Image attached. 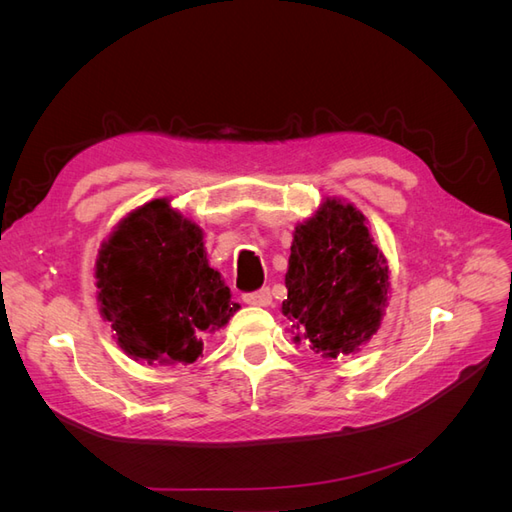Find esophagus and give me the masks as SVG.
<instances>
[{
    "label": "esophagus",
    "mask_w": 512,
    "mask_h": 512,
    "mask_svg": "<svg viewBox=\"0 0 512 512\" xmlns=\"http://www.w3.org/2000/svg\"><path fill=\"white\" fill-rule=\"evenodd\" d=\"M243 301L247 305H254V307H269L271 305V290L269 288H262L250 294H243Z\"/></svg>",
    "instance_id": "esophagus-1"
}]
</instances>
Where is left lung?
<instances>
[{
  "label": "left lung",
  "instance_id": "obj_1",
  "mask_svg": "<svg viewBox=\"0 0 512 512\" xmlns=\"http://www.w3.org/2000/svg\"><path fill=\"white\" fill-rule=\"evenodd\" d=\"M282 314L294 344L324 359L359 352L389 303V265L352 203L324 198L292 232Z\"/></svg>",
  "mask_w": 512,
  "mask_h": 512
}]
</instances>
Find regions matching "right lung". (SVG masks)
Here are the masks:
<instances>
[{
  "label": "right lung",
  "instance_id": "obj_1",
  "mask_svg": "<svg viewBox=\"0 0 512 512\" xmlns=\"http://www.w3.org/2000/svg\"><path fill=\"white\" fill-rule=\"evenodd\" d=\"M100 314L119 348L149 365L194 363L239 303L209 267L203 228L156 198L130 211L96 258Z\"/></svg>",
  "mask_w": 512,
  "mask_h": 512
}]
</instances>
